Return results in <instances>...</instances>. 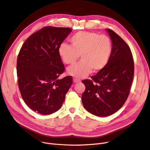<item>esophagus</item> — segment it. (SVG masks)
<instances>
[{"label":"esophagus","instance_id":"esophagus-1","mask_svg":"<svg viewBox=\"0 0 150 150\" xmlns=\"http://www.w3.org/2000/svg\"><path fill=\"white\" fill-rule=\"evenodd\" d=\"M73 81L75 83H79V82H80V80H79V79H76V78H74L73 79Z\"/></svg>","mask_w":150,"mask_h":150}]
</instances>
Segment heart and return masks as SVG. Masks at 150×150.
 <instances>
[{
  "instance_id": "heart-1",
  "label": "heart",
  "mask_w": 150,
  "mask_h": 150,
  "mask_svg": "<svg viewBox=\"0 0 150 150\" xmlns=\"http://www.w3.org/2000/svg\"><path fill=\"white\" fill-rule=\"evenodd\" d=\"M70 42L71 45L62 43L59 46V57L66 64H75L79 55L81 61L67 69L68 75L83 78L92 72H101L108 64L112 54L113 45L111 39L107 35L80 31L70 38Z\"/></svg>"
}]
</instances>
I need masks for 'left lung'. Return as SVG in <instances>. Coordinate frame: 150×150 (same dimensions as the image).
<instances>
[{
	"label": "left lung",
	"mask_w": 150,
	"mask_h": 150,
	"mask_svg": "<svg viewBox=\"0 0 150 150\" xmlns=\"http://www.w3.org/2000/svg\"><path fill=\"white\" fill-rule=\"evenodd\" d=\"M113 50L107 66L92 79L82 81L86 90L82 103L86 110L98 116H110L120 109L128 98L134 76L132 53L124 40L107 29Z\"/></svg>",
	"instance_id": "obj_1"
}]
</instances>
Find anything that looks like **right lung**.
I'll return each mask as SVG.
<instances>
[{"instance_id": "1", "label": "right lung", "mask_w": 150, "mask_h": 150, "mask_svg": "<svg viewBox=\"0 0 150 150\" xmlns=\"http://www.w3.org/2000/svg\"><path fill=\"white\" fill-rule=\"evenodd\" d=\"M72 30L46 26L30 36L17 57L18 85L26 104L42 115L61 108L72 84L71 76L58 78L64 71L59 46Z\"/></svg>"}]
</instances>
